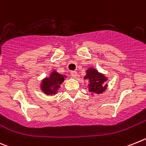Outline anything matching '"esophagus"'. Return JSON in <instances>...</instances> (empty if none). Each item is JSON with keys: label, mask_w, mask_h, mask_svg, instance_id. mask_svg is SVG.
Here are the masks:
<instances>
[{"label": "esophagus", "mask_w": 146, "mask_h": 146, "mask_svg": "<svg viewBox=\"0 0 146 146\" xmlns=\"http://www.w3.org/2000/svg\"><path fill=\"white\" fill-rule=\"evenodd\" d=\"M70 74H71L72 77H73V78H77V76H78V74H77V72L76 71H71Z\"/></svg>", "instance_id": "esophagus-1"}]
</instances>
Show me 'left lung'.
Returning a JSON list of instances; mask_svg holds the SVG:
<instances>
[{"mask_svg":"<svg viewBox=\"0 0 146 146\" xmlns=\"http://www.w3.org/2000/svg\"><path fill=\"white\" fill-rule=\"evenodd\" d=\"M84 79L88 82V91L91 93L101 94L106 91L108 87V84H106L108 78L102 73H99L97 69L92 67L86 70V75L84 77Z\"/></svg>","mask_w":146,"mask_h":146,"instance_id":"1","label":"left lung"}]
</instances>
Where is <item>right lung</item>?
Returning <instances> with one entry per match:
<instances>
[{
  "label": "right lung",
  "instance_id": "1",
  "mask_svg": "<svg viewBox=\"0 0 146 146\" xmlns=\"http://www.w3.org/2000/svg\"><path fill=\"white\" fill-rule=\"evenodd\" d=\"M66 75L60 74L57 71L52 70L49 76L44 78L40 84V89L47 96H54L58 92L60 84L64 82Z\"/></svg>",
  "mask_w": 146,
  "mask_h": 146
}]
</instances>
